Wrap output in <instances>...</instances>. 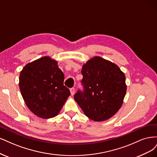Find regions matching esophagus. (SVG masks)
I'll return each mask as SVG.
<instances>
[{
  "label": "esophagus",
  "instance_id": "34e87169",
  "mask_svg": "<svg viewBox=\"0 0 157 157\" xmlns=\"http://www.w3.org/2000/svg\"><path fill=\"white\" fill-rule=\"evenodd\" d=\"M70 93H71V94L72 95H74V93H75V89L74 87L70 89Z\"/></svg>",
  "mask_w": 157,
  "mask_h": 157
}]
</instances>
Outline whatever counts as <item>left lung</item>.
<instances>
[{"mask_svg":"<svg viewBox=\"0 0 157 157\" xmlns=\"http://www.w3.org/2000/svg\"><path fill=\"white\" fill-rule=\"evenodd\" d=\"M82 83L74 99L89 118L103 121L112 117L123 104L126 92L125 75L117 65L94 57L83 64Z\"/></svg>","mask_w":157,"mask_h":157,"instance_id":"8db88e82","label":"left lung"}]
</instances>
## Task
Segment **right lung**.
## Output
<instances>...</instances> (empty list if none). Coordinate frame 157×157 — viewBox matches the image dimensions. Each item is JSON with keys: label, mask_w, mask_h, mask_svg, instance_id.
I'll use <instances>...</instances> for the list:
<instances>
[{"label": "right lung", "mask_w": 157, "mask_h": 157, "mask_svg": "<svg viewBox=\"0 0 157 157\" xmlns=\"http://www.w3.org/2000/svg\"><path fill=\"white\" fill-rule=\"evenodd\" d=\"M56 60L44 57L28 63L19 75V89L29 109L42 119L52 118L70 95Z\"/></svg>", "instance_id": "right-lung-1"}]
</instances>
